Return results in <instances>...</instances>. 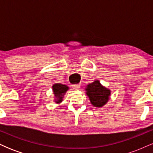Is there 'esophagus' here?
<instances>
[{
	"mask_svg": "<svg viewBox=\"0 0 153 153\" xmlns=\"http://www.w3.org/2000/svg\"><path fill=\"white\" fill-rule=\"evenodd\" d=\"M80 88V84H75V85H73V88L75 89V90H78Z\"/></svg>",
	"mask_w": 153,
	"mask_h": 153,
	"instance_id": "1",
	"label": "esophagus"
}]
</instances>
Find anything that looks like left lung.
Returning <instances> with one entry per match:
<instances>
[{
	"mask_svg": "<svg viewBox=\"0 0 153 153\" xmlns=\"http://www.w3.org/2000/svg\"><path fill=\"white\" fill-rule=\"evenodd\" d=\"M85 91L91 104L98 108L102 107L108 102L111 95L109 89L103 86L97 80L92 83H89L85 88Z\"/></svg>",
	"mask_w": 153,
	"mask_h": 153,
	"instance_id": "left-lung-1",
	"label": "left lung"
}]
</instances>
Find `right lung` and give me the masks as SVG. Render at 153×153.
Instances as JSON below:
<instances>
[{"label":"right lung","instance_id":"right-lung-1","mask_svg":"<svg viewBox=\"0 0 153 153\" xmlns=\"http://www.w3.org/2000/svg\"><path fill=\"white\" fill-rule=\"evenodd\" d=\"M69 88L66 85H63L61 83H55L52 85V90L54 94V101L55 103H59L62 101V99L64 95L68 91Z\"/></svg>","mask_w":153,"mask_h":153}]
</instances>
